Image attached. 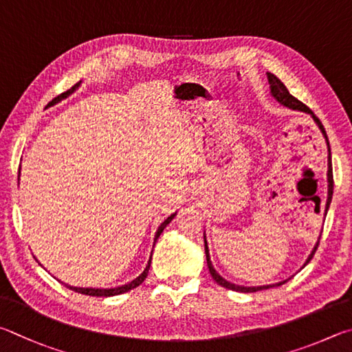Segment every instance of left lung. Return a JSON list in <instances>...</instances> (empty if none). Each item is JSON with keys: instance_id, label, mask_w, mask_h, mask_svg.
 Here are the masks:
<instances>
[{"instance_id": "left-lung-1", "label": "left lung", "mask_w": 352, "mask_h": 352, "mask_svg": "<svg viewBox=\"0 0 352 352\" xmlns=\"http://www.w3.org/2000/svg\"><path fill=\"white\" fill-rule=\"evenodd\" d=\"M267 80H269V85H270V94H272V97L275 98V100L278 102V103H281L283 107H286V108L297 109V111H303V113L311 114L314 122H316L317 126L320 128V131H322V134L324 135L326 144H328V135H326L324 128H323V125H322V122L318 120V117H317L316 114H314L312 111H311L309 108H307L305 103H301V102L298 100V98H295V97L291 94V92L287 91L286 86L283 85V82H281V80H280L278 77L274 76V74L267 72ZM332 188H334V179H332V164H331V159H329V160H328V199H326L324 214L328 213V208H329V204H331V199H332ZM318 243H320V239L317 241V244L314 245V249H312V252H311V255L307 256L305 266L312 260V256H314V254H316V250H317V248H318ZM204 248H206L207 266H208V270H210V275L213 276V280L217 281L219 286H223V287H226V289H232V291H236V292H258V291H264V289H270V287H275V286H281V285H285V283L287 281V280H285V281L275 283V285H267V286H250V287L233 285V283L224 280L223 276H221V275L217 272V270H214L213 264H212V260H210V254H208V245H207L206 233H204ZM305 266H303V267H305Z\"/></svg>"}]
</instances>
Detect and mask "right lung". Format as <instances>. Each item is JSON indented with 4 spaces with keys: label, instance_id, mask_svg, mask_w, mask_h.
Here are the masks:
<instances>
[{
    "label": "right lung",
    "instance_id": "1",
    "mask_svg": "<svg viewBox=\"0 0 352 352\" xmlns=\"http://www.w3.org/2000/svg\"><path fill=\"white\" fill-rule=\"evenodd\" d=\"M80 83H82V82L76 83V85L72 86L71 89H67L66 92H63V94H60V96L55 97L52 102H49V103H47V107H52V104H55V103L61 102V100H63V98H66L67 96H71L72 92L78 88ZM18 181H20V171H18ZM175 217H176V213L170 214V217L166 218V219L164 221V223L159 226V229H157V232H156V235H154V243L157 241V238L160 236V233L164 232L165 227L171 223V219L175 218ZM150 264H151V258H150V261H148V264H146V267H145L144 272H142V274L138 276V278H134L131 283H128V285H123V286H117V287H111V289H96V287H74V286H67V285H65V286H66V287H69L71 291H74V292H78V294H83V295H91V297H113V295H120V294H125V292H128V291H131V289L138 287L139 285H142V283H144V280L146 278V275H148V270H150Z\"/></svg>",
    "mask_w": 352,
    "mask_h": 352
}]
</instances>
